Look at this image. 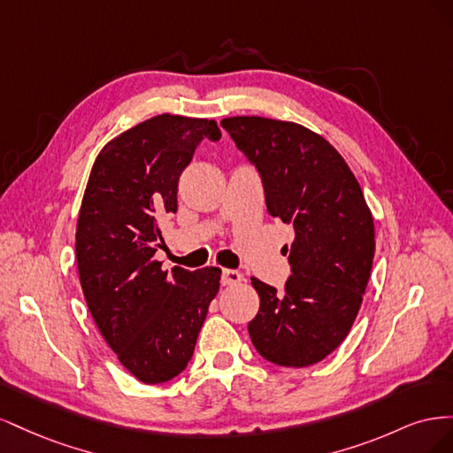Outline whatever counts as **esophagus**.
I'll return each mask as SVG.
<instances>
[{"label":"esophagus","mask_w":453,"mask_h":453,"mask_svg":"<svg viewBox=\"0 0 453 453\" xmlns=\"http://www.w3.org/2000/svg\"><path fill=\"white\" fill-rule=\"evenodd\" d=\"M242 281V273L238 270H223V278L221 283L223 285H238Z\"/></svg>","instance_id":"esophagus-1"}]
</instances>
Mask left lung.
Returning a JSON list of instances; mask_svg holds the SVG:
<instances>
[{
  "instance_id": "1",
  "label": "left lung",
  "mask_w": 453,
  "mask_h": 453,
  "mask_svg": "<svg viewBox=\"0 0 453 453\" xmlns=\"http://www.w3.org/2000/svg\"><path fill=\"white\" fill-rule=\"evenodd\" d=\"M221 127L258 170L268 213L295 228L285 291L251 278L253 346L280 366L319 363L348 336L372 270L374 219L361 185L323 135L296 122L253 115Z\"/></svg>"
}]
</instances>
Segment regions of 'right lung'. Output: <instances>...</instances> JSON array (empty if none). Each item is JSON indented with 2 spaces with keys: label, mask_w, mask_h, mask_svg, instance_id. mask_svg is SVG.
Here are the masks:
<instances>
[{
  "label": "right lung",
  "mask_w": 453,
  "mask_h": 453,
  "mask_svg": "<svg viewBox=\"0 0 453 453\" xmlns=\"http://www.w3.org/2000/svg\"><path fill=\"white\" fill-rule=\"evenodd\" d=\"M221 138L213 119L162 113L122 132L96 157L81 202V287L107 346L130 374L162 383L183 372L219 293L221 270H164L158 223L177 211V183L196 145Z\"/></svg>",
  "instance_id": "add662e5"
}]
</instances>
